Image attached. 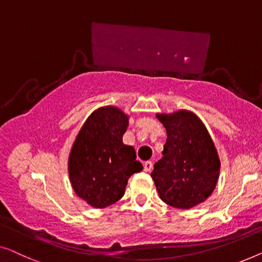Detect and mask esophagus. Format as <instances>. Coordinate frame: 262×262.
<instances>
[{
    "instance_id": "34e87169",
    "label": "esophagus",
    "mask_w": 262,
    "mask_h": 262,
    "mask_svg": "<svg viewBox=\"0 0 262 262\" xmlns=\"http://www.w3.org/2000/svg\"><path fill=\"white\" fill-rule=\"evenodd\" d=\"M152 168H153V163H152V161H146V163L143 164V169H145L146 172L152 171Z\"/></svg>"
}]
</instances>
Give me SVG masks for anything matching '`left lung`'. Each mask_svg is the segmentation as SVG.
I'll use <instances>...</instances> for the list:
<instances>
[{
  "mask_svg": "<svg viewBox=\"0 0 262 262\" xmlns=\"http://www.w3.org/2000/svg\"><path fill=\"white\" fill-rule=\"evenodd\" d=\"M158 119L166 128L163 158L150 173L165 203L190 209L204 202L215 189L220 159L203 122L193 113L180 110Z\"/></svg>",
  "mask_w": 262,
  "mask_h": 262,
  "instance_id": "1",
  "label": "left lung"
}]
</instances>
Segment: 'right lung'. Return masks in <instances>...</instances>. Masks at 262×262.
Returning a JSON list of instances; mask_svg holds the SVG:
<instances>
[{"label":"right lung","instance_id":"add662e5","mask_svg":"<svg viewBox=\"0 0 262 262\" xmlns=\"http://www.w3.org/2000/svg\"><path fill=\"white\" fill-rule=\"evenodd\" d=\"M128 117L115 106L99 108L88 117L69 158V174L78 196L94 208L116 203L128 179L142 171L134 147L123 145Z\"/></svg>","mask_w":262,"mask_h":262}]
</instances>
